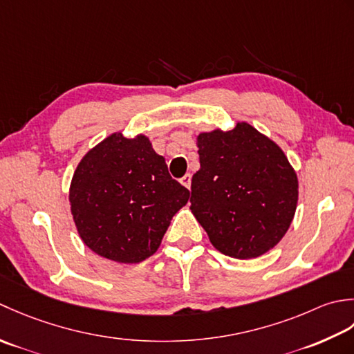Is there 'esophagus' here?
<instances>
[{
  "label": "esophagus",
  "instance_id": "1",
  "mask_svg": "<svg viewBox=\"0 0 354 354\" xmlns=\"http://www.w3.org/2000/svg\"><path fill=\"white\" fill-rule=\"evenodd\" d=\"M191 178H192L191 174H185L182 178H180V183H182L183 186L187 187V189H189V187H191Z\"/></svg>",
  "mask_w": 354,
  "mask_h": 354
}]
</instances>
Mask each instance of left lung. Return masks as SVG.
I'll use <instances>...</instances> for the list:
<instances>
[{
  "label": "left lung",
  "mask_w": 354,
  "mask_h": 354,
  "mask_svg": "<svg viewBox=\"0 0 354 354\" xmlns=\"http://www.w3.org/2000/svg\"><path fill=\"white\" fill-rule=\"evenodd\" d=\"M197 147L191 211L214 248L238 259L275 248L298 203V177L283 149L246 122L201 133Z\"/></svg>",
  "instance_id": "1"
}]
</instances>
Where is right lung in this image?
<instances>
[{
	"label": "right lung",
	"instance_id": "add662e5",
	"mask_svg": "<svg viewBox=\"0 0 354 354\" xmlns=\"http://www.w3.org/2000/svg\"><path fill=\"white\" fill-rule=\"evenodd\" d=\"M189 198L145 136L106 137L79 162L70 203L82 241L116 263H140L158 249Z\"/></svg>",
	"mask_w": 354,
	"mask_h": 354
}]
</instances>
